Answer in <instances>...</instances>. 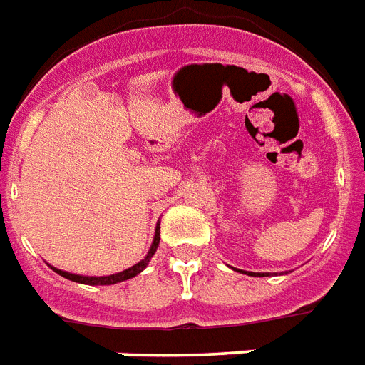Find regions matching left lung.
Instances as JSON below:
<instances>
[{
    "label": "left lung",
    "mask_w": 365,
    "mask_h": 365,
    "mask_svg": "<svg viewBox=\"0 0 365 365\" xmlns=\"http://www.w3.org/2000/svg\"><path fill=\"white\" fill-rule=\"evenodd\" d=\"M242 272V270H240ZM242 274H250V276H259V278H263V276H269V272H242Z\"/></svg>",
    "instance_id": "obj_1"
}]
</instances>
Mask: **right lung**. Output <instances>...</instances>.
<instances>
[{
  "label": "right lung",
  "mask_w": 365,
  "mask_h": 365,
  "mask_svg": "<svg viewBox=\"0 0 365 365\" xmlns=\"http://www.w3.org/2000/svg\"><path fill=\"white\" fill-rule=\"evenodd\" d=\"M158 242H160V227L156 225V231H155V239H153V244H150V250L149 254L145 255V259H141L140 263H135L134 267L130 269L123 270V272H117V274H111V276H80V274H71V272H65V270H59L56 267H52L53 272H57L59 276L63 278L71 279V282H76V284H86V285H113V284H121L125 279H130L134 276L141 272V270L145 269L147 264H149L150 257L155 255L156 248H158Z\"/></svg>",
  "instance_id": "1"
}]
</instances>
